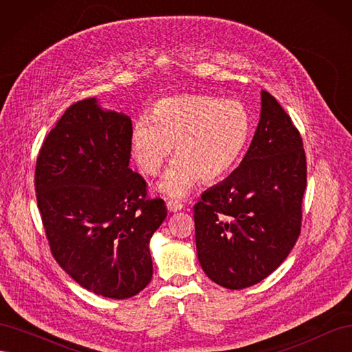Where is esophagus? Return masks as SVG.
Returning a JSON list of instances; mask_svg holds the SVG:
<instances>
[{
	"instance_id": "obj_1",
	"label": "esophagus",
	"mask_w": 352,
	"mask_h": 352,
	"mask_svg": "<svg viewBox=\"0 0 352 352\" xmlns=\"http://www.w3.org/2000/svg\"><path fill=\"white\" fill-rule=\"evenodd\" d=\"M167 208H168V211H172V212H176V211H180L184 208V204L180 201H173V199H170V201H167Z\"/></svg>"
}]
</instances>
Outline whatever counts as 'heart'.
Returning a JSON list of instances; mask_svg holds the SVG:
<instances>
[{
  "label": "heart",
  "mask_w": 352,
  "mask_h": 352,
  "mask_svg": "<svg viewBox=\"0 0 352 352\" xmlns=\"http://www.w3.org/2000/svg\"><path fill=\"white\" fill-rule=\"evenodd\" d=\"M252 133L250 110L238 100L211 95H177L158 100L151 114H140L129 135L131 155L148 176H155L172 154L158 189L184 197L201 177L212 182L229 173Z\"/></svg>",
  "instance_id": "obj_1"
}]
</instances>
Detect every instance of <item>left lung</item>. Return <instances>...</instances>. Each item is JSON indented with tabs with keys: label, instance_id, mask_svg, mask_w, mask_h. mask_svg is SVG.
I'll use <instances>...</instances> for the list:
<instances>
[{
	"label": "left lung",
	"instance_id": "1",
	"mask_svg": "<svg viewBox=\"0 0 352 352\" xmlns=\"http://www.w3.org/2000/svg\"><path fill=\"white\" fill-rule=\"evenodd\" d=\"M305 186L302 138L261 91L260 122L239 167L194 207L197 254L208 278L243 289L278 269L300 236Z\"/></svg>",
	"mask_w": 352,
	"mask_h": 352
}]
</instances>
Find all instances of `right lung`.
<instances>
[{
    "instance_id": "obj_1",
    "label": "right lung",
    "mask_w": 352,
    "mask_h": 352,
    "mask_svg": "<svg viewBox=\"0 0 352 352\" xmlns=\"http://www.w3.org/2000/svg\"><path fill=\"white\" fill-rule=\"evenodd\" d=\"M132 120L97 100L74 102L41 146L35 190L52 257L85 289L113 300L153 278L150 239L167 216L129 168Z\"/></svg>"
}]
</instances>
